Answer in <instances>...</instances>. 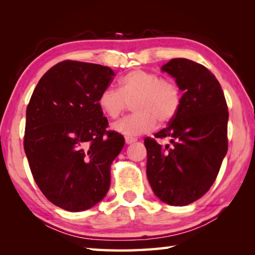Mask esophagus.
<instances>
[{
  "mask_svg": "<svg viewBox=\"0 0 255 255\" xmlns=\"http://www.w3.org/2000/svg\"><path fill=\"white\" fill-rule=\"evenodd\" d=\"M125 140H126V144H132L135 143V141H137V138L136 137H130V136H126L125 137Z\"/></svg>",
  "mask_w": 255,
  "mask_h": 255,
  "instance_id": "obj_1",
  "label": "esophagus"
}]
</instances>
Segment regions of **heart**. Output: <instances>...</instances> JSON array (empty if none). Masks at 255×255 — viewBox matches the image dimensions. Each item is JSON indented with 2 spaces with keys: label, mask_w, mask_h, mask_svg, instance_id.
I'll return each mask as SVG.
<instances>
[{
  "label": "heart",
  "mask_w": 255,
  "mask_h": 255,
  "mask_svg": "<svg viewBox=\"0 0 255 255\" xmlns=\"http://www.w3.org/2000/svg\"><path fill=\"white\" fill-rule=\"evenodd\" d=\"M119 89L108 88L98 98V106L107 117L117 119L132 101V115L114 125L125 136H137L153 130L157 120L172 122L178 115L182 93L171 79H163L154 72L141 68L129 71L118 80Z\"/></svg>",
  "instance_id": "heart-1"
}]
</instances>
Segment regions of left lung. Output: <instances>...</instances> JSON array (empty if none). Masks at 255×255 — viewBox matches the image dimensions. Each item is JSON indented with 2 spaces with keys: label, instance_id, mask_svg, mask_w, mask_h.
<instances>
[{
  "label": "left lung",
  "instance_id": "obj_1",
  "mask_svg": "<svg viewBox=\"0 0 255 255\" xmlns=\"http://www.w3.org/2000/svg\"><path fill=\"white\" fill-rule=\"evenodd\" d=\"M183 92L169 126L155 137H170L163 148L146 137L148 182L155 196L171 206H187L208 191L227 153L228 109L216 76L201 64L173 58L162 67Z\"/></svg>",
  "mask_w": 255,
  "mask_h": 255
}]
</instances>
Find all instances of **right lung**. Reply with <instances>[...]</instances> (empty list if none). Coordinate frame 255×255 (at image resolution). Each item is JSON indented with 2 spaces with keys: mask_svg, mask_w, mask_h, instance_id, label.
<instances>
[{
  "mask_svg": "<svg viewBox=\"0 0 255 255\" xmlns=\"http://www.w3.org/2000/svg\"><path fill=\"white\" fill-rule=\"evenodd\" d=\"M115 75L108 66L63 60L42 75L30 99L24 152L38 188L59 208H91L110 188L111 164L125 139L107 130L98 98Z\"/></svg>",
  "mask_w": 255,
  "mask_h": 255,
  "instance_id": "obj_1",
  "label": "right lung"
}]
</instances>
